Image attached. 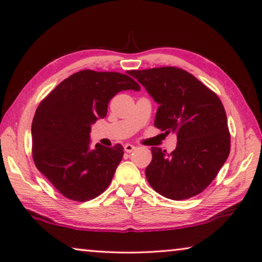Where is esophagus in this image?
Returning a JSON list of instances; mask_svg holds the SVG:
<instances>
[{
	"mask_svg": "<svg viewBox=\"0 0 262 262\" xmlns=\"http://www.w3.org/2000/svg\"><path fill=\"white\" fill-rule=\"evenodd\" d=\"M134 149H135V146H133L130 143H127L126 146H124V151L126 152H132Z\"/></svg>",
	"mask_w": 262,
	"mask_h": 262,
	"instance_id": "34e87169",
	"label": "esophagus"
}]
</instances>
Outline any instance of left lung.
<instances>
[{
	"instance_id": "left-lung-1",
	"label": "left lung",
	"mask_w": 262,
	"mask_h": 262,
	"mask_svg": "<svg viewBox=\"0 0 262 262\" xmlns=\"http://www.w3.org/2000/svg\"><path fill=\"white\" fill-rule=\"evenodd\" d=\"M128 74L159 103L155 127L177 134L172 152L151 148L152 160L146 169L149 184L173 201L201 193L230 155L231 135L221 99L192 74L172 66Z\"/></svg>"
}]
</instances>
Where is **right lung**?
<instances>
[{
  "instance_id": "add662e5",
  "label": "right lung",
  "mask_w": 262,
  "mask_h": 262,
  "mask_svg": "<svg viewBox=\"0 0 262 262\" xmlns=\"http://www.w3.org/2000/svg\"><path fill=\"white\" fill-rule=\"evenodd\" d=\"M127 90H140L127 74L82 70L61 81L37 107L32 159L64 197L86 202L108 188L123 148L99 143L91 148V124L105 118L111 99Z\"/></svg>"
}]
</instances>
